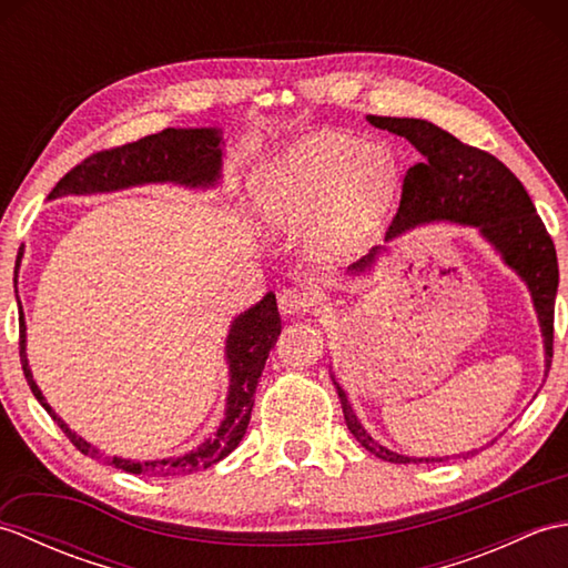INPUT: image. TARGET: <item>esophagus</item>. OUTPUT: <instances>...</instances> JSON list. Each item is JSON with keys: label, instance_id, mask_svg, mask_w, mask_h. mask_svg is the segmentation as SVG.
Listing matches in <instances>:
<instances>
[{"label": "esophagus", "instance_id": "esophagus-1", "mask_svg": "<svg viewBox=\"0 0 568 568\" xmlns=\"http://www.w3.org/2000/svg\"><path fill=\"white\" fill-rule=\"evenodd\" d=\"M317 295L307 291V287H285L277 293V305H281L283 315H295V312H307L315 307Z\"/></svg>", "mask_w": 568, "mask_h": 568}]
</instances>
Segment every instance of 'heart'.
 <instances>
[{
	"mask_svg": "<svg viewBox=\"0 0 568 568\" xmlns=\"http://www.w3.org/2000/svg\"><path fill=\"white\" fill-rule=\"evenodd\" d=\"M400 165L383 143H358L334 131L297 139L253 178V200L277 226L310 224L322 256H346L371 236L388 207Z\"/></svg>",
	"mask_w": 568,
	"mask_h": 568,
	"instance_id": "b5f03b06",
	"label": "heart"
}]
</instances>
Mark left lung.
Instances as JSON below:
<instances>
[{
    "label": "left lung",
    "mask_w": 568,
    "mask_h": 568,
    "mask_svg": "<svg viewBox=\"0 0 568 568\" xmlns=\"http://www.w3.org/2000/svg\"><path fill=\"white\" fill-rule=\"evenodd\" d=\"M368 122L407 139L419 151V163L409 168L405 175L400 207H397V214L393 216L385 241L405 234L407 229L429 222H456L476 226L478 234L490 241V246L500 253L505 265H510L527 283L539 317L541 336H545V373H549L559 263L547 226L539 220L535 204L529 200L520 180L496 155L462 143L449 131L425 122V119L371 114ZM378 251L381 246L373 248L368 256L352 265V271H368ZM334 385L336 393H339L346 427L366 452L390 464L442 462V458H415L385 449L361 425L352 405H348L342 385L336 381Z\"/></svg>",
    "instance_id": "left-lung-1"
}]
</instances>
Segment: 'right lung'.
Wrapping results in <instances>:
<instances>
[{
  "instance_id": "1",
  "label": "right lung",
  "mask_w": 568,
  "mask_h": 568,
  "mask_svg": "<svg viewBox=\"0 0 568 568\" xmlns=\"http://www.w3.org/2000/svg\"><path fill=\"white\" fill-rule=\"evenodd\" d=\"M222 178V131L220 129H163L159 134L143 136L126 146H116L110 151L92 153L70 173L58 180L48 200L65 195H94V192H114L134 185L149 183H175L185 187H214ZM23 253L19 251L14 265V287ZM281 336V315H277L275 295L268 293L261 303L234 317L232 329L226 336V364H229V393L226 409L220 429L210 439H204L197 449L183 456L159 458V462H131V458L104 456L98 446L78 437L55 409L45 403L39 385H36L29 358H27V322L19 303V356L21 368L31 393L36 395L45 413L53 417L55 425L65 432V437L78 446L84 456L104 458V464L122 468L126 474H146V476H185L195 470L210 468L224 456L232 454L239 442L244 439L253 393H256L258 378L268 358L271 348Z\"/></svg>"
}]
</instances>
